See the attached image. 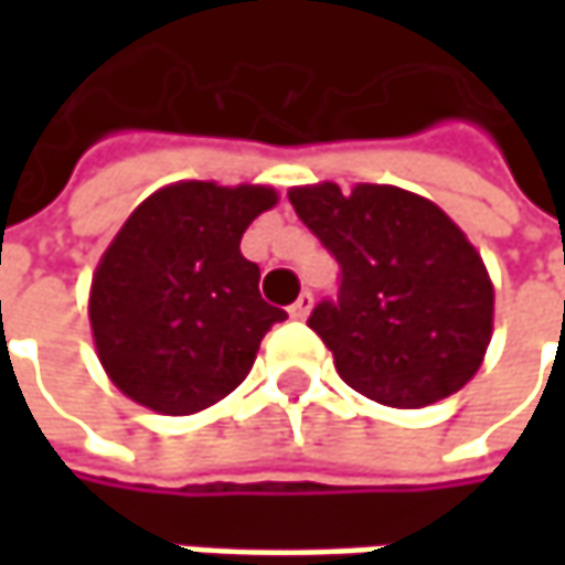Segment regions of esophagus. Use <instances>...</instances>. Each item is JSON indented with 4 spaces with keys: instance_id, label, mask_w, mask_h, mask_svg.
Instances as JSON below:
<instances>
[{
    "instance_id": "34e87169",
    "label": "esophagus",
    "mask_w": 565,
    "mask_h": 565,
    "mask_svg": "<svg viewBox=\"0 0 565 565\" xmlns=\"http://www.w3.org/2000/svg\"><path fill=\"white\" fill-rule=\"evenodd\" d=\"M311 305H315V295L301 292L298 298H295L292 308H289V315H292L295 320H305V317L311 315Z\"/></svg>"
}]
</instances>
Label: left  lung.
<instances>
[{"mask_svg": "<svg viewBox=\"0 0 565 565\" xmlns=\"http://www.w3.org/2000/svg\"><path fill=\"white\" fill-rule=\"evenodd\" d=\"M295 213L337 257L339 295L308 327L361 396L424 408L459 393L493 333L481 254L444 210L393 185L333 182L289 191Z\"/></svg>", "mask_w": 565, "mask_h": 565, "instance_id": "1", "label": "left lung"}]
</instances>
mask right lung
I'll return each instance as SVG.
<instances>
[{
    "label": "right lung",
    "instance_id": "obj_1",
    "mask_svg": "<svg viewBox=\"0 0 565 565\" xmlns=\"http://www.w3.org/2000/svg\"><path fill=\"white\" fill-rule=\"evenodd\" d=\"M276 204L267 185L175 182L119 228L90 282V330L109 380L160 415H194L248 377L286 320L260 298L245 228Z\"/></svg>",
    "mask_w": 565,
    "mask_h": 565
}]
</instances>
